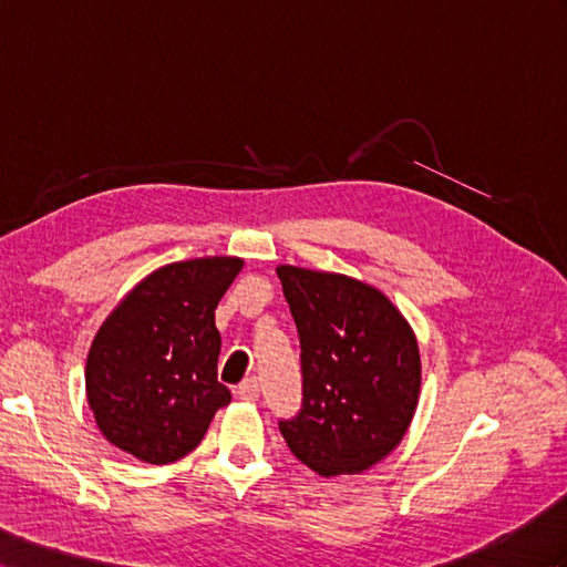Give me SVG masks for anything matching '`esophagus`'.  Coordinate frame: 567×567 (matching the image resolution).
Returning a JSON list of instances; mask_svg holds the SVG:
<instances>
[{
  "mask_svg": "<svg viewBox=\"0 0 567 567\" xmlns=\"http://www.w3.org/2000/svg\"><path fill=\"white\" fill-rule=\"evenodd\" d=\"M258 393H260V385H258V379H246L239 388H237V395L246 402H254L258 400Z\"/></svg>",
  "mask_w": 567,
  "mask_h": 567,
  "instance_id": "1",
  "label": "esophagus"
}]
</instances>
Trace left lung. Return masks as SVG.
Returning <instances> with one entry per match:
<instances>
[{
  "mask_svg": "<svg viewBox=\"0 0 567 567\" xmlns=\"http://www.w3.org/2000/svg\"><path fill=\"white\" fill-rule=\"evenodd\" d=\"M301 344V410L280 433L321 476L361 474L408 433L422 385L410 323L379 289L338 272L280 266Z\"/></svg>",
  "mask_w": 567,
  "mask_h": 567,
  "instance_id": "1",
  "label": "left lung"
}]
</instances>
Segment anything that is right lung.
<instances>
[{"mask_svg":"<svg viewBox=\"0 0 567 567\" xmlns=\"http://www.w3.org/2000/svg\"><path fill=\"white\" fill-rule=\"evenodd\" d=\"M244 260L169 264L143 278L100 326L85 361L97 429L124 453L169 464L203 441L231 400L217 381L215 309Z\"/></svg>","mask_w":567,"mask_h":567,"instance_id":"obj_1","label":"right lung"}]
</instances>
